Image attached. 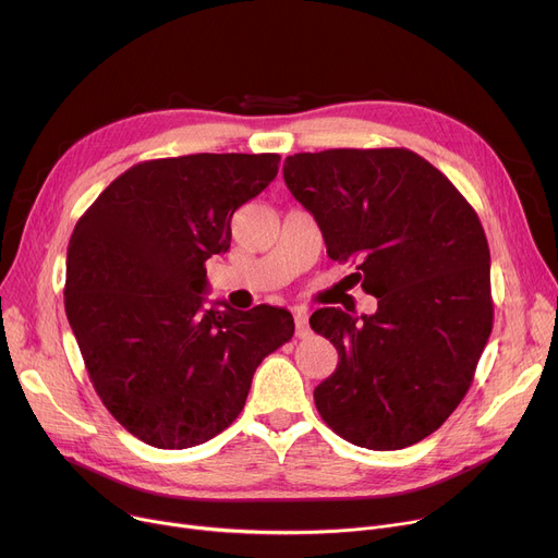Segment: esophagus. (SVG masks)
<instances>
[{"mask_svg": "<svg viewBox=\"0 0 558 558\" xmlns=\"http://www.w3.org/2000/svg\"><path fill=\"white\" fill-rule=\"evenodd\" d=\"M294 324H296V335L307 337L310 335V324H307V310L305 307H294Z\"/></svg>", "mask_w": 558, "mask_h": 558, "instance_id": "1", "label": "esophagus"}]
</instances>
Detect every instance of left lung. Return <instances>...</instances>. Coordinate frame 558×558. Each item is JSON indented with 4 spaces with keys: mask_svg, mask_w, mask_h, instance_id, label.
<instances>
[{
    "mask_svg": "<svg viewBox=\"0 0 558 558\" xmlns=\"http://www.w3.org/2000/svg\"><path fill=\"white\" fill-rule=\"evenodd\" d=\"M350 287L375 314L316 310L310 326L339 353L314 389L320 418L368 450L414 446L471 389L493 328L490 253L477 213L409 149L294 154L282 167Z\"/></svg>",
    "mask_w": 558,
    "mask_h": 558,
    "instance_id": "left-lung-1",
    "label": "left lung"
}]
</instances>
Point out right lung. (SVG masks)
<instances>
[{
  "mask_svg": "<svg viewBox=\"0 0 558 558\" xmlns=\"http://www.w3.org/2000/svg\"><path fill=\"white\" fill-rule=\"evenodd\" d=\"M278 162V154L140 162L72 232L68 320L101 402L144 444L210 441L240 416L259 362L294 335L282 307L205 305V262L230 248L234 210L276 179Z\"/></svg>",
  "mask_w": 558,
  "mask_h": 558,
  "instance_id": "add662e5",
  "label": "right lung"
}]
</instances>
